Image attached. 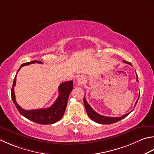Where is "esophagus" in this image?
Here are the masks:
<instances>
[{"label": "esophagus", "instance_id": "1", "mask_svg": "<svg viewBox=\"0 0 154 154\" xmlns=\"http://www.w3.org/2000/svg\"><path fill=\"white\" fill-rule=\"evenodd\" d=\"M77 83L78 85H80V86L83 85L85 83V78L83 76L79 77L77 80Z\"/></svg>", "mask_w": 154, "mask_h": 154}]
</instances>
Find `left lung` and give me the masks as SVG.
<instances>
[{"instance_id":"left-lung-1","label":"left lung","mask_w":154,"mask_h":154,"mask_svg":"<svg viewBox=\"0 0 154 154\" xmlns=\"http://www.w3.org/2000/svg\"><path fill=\"white\" fill-rule=\"evenodd\" d=\"M123 62H124L125 63H128V64L131 65V63L130 62L126 61H125V60H123ZM136 75H137V74H136ZM136 81H138L137 75ZM139 97H140V96H139ZM138 99H139V97H138ZM138 99H137V100L136 101V102H135V106L136 105V104L137 103ZM83 102H84V105H85V109H86L87 115L89 116V117L93 120V121H94L96 123H100V124H111V123H113L119 122V121H120V120H122V119L125 118L126 116H128L129 114H130L131 111H133V110H134L133 109L132 111H131L129 113H128L127 114H125V115L122 116V117H105V116L100 115V114L97 113V112H95V111L91 107V106H90V105L88 104V103H87V100H86L85 97H84Z\"/></svg>"}]
</instances>
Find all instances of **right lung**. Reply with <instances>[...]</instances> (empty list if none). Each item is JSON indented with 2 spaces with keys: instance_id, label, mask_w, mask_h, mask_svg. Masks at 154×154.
Masks as SVG:
<instances>
[{
  "instance_id": "add662e5",
  "label": "right lung",
  "mask_w": 154,
  "mask_h": 154,
  "mask_svg": "<svg viewBox=\"0 0 154 154\" xmlns=\"http://www.w3.org/2000/svg\"><path fill=\"white\" fill-rule=\"evenodd\" d=\"M36 63L43 64V63L41 61H33L28 63H25L21 65L19 71L23 66L29 65L30 64ZM19 71H18V72H19ZM16 78L17 75H15L13 87H12L11 89V97L17 109L21 115L32 122L43 125L53 124V123H55L59 121L62 118L63 114L65 113L66 107H67L69 96L73 88V81H66V82H63L60 84V85L59 86V97H57L55 103L51 105L50 107L47 108V109L25 110L17 104L16 99H15L14 87L16 85Z\"/></svg>"
}]
</instances>
